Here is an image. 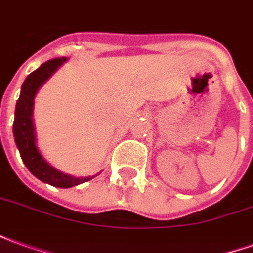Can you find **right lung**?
Instances as JSON below:
<instances>
[{"instance_id":"right-lung-1","label":"right lung","mask_w":253,"mask_h":253,"mask_svg":"<svg viewBox=\"0 0 253 253\" xmlns=\"http://www.w3.org/2000/svg\"><path fill=\"white\" fill-rule=\"evenodd\" d=\"M66 61L67 58L65 57L50 59L25 78L21 86L20 97L16 103L13 122L14 142L19 149L20 156L25 167L39 180L50 186L59 187V188L78 186L81 183L92 180L94 177V176L74 177V176L59 172L47 163L36 146L35 126H34V119H32L36 92Z\"/></svg>"}]
</instances>
